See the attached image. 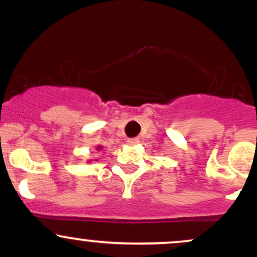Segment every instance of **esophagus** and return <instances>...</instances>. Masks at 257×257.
<instances>
[{
	"mask_svg": "<svg viewBox=\"0 0 257 257\" xmlns=\"http://www.w3.org/2000/svg\"><path fill=\"white\" fill-rule=\"evenodd\" d=\"M138 143H139V139H137V138H134V139H128V141H126V144H128L129 146L137 145Z\"/></svg>",
	"mask_w": 257,
	"mask_h": 257,
	"instance_id": "34e87169",
	"label": "esophagus"
}]
</instances>
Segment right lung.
Listing matches in <instances>:
<instances>
[{"instance_id": "right-lung-1", "label": "right lung", "mask_w": 257, "mask_h": 257, "mask_svg": "<svg viewBox=\"0 0 257 257\" xmlns=\"http://www.w3.org/2000/svg\"><path fill=\"white\" fill-rule=\"evenodd\" d=\"M95 150H96V151H101V150H102V146H101V145H98V146L95 147ZM95 161H98V159H95ZM88 163H91L90 159H89V161H88Z\"/></svg>"}]
</instances>
